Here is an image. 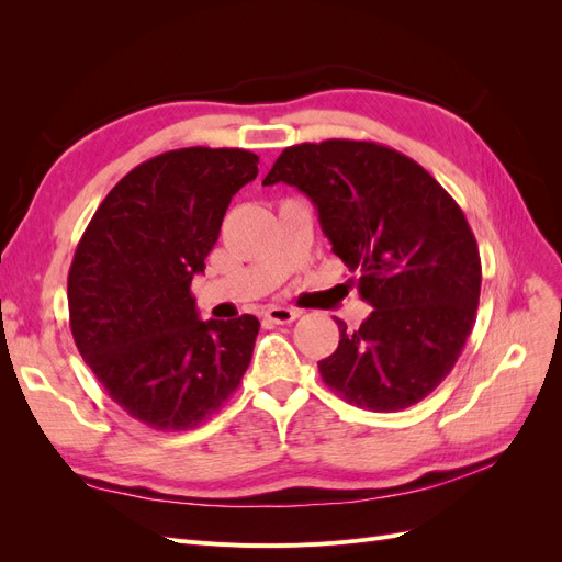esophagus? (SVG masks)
Segmentation results:
<instances>
[{
    "mask_svg": "<svg viewBox=\"0 0 562 562\" xmlns=\"http://www.w3.org/2000/svg\"><path fill=\"white\" fill-rule=\"evenodd\" d=\"M300 316L297 310H288V307H269L265 310V318L271 323H279V326H285V323H293Z\"/></svg>",
    "mask_w": 562,
    "mask_h": 562,
    "instance_id": "1",
    "label": "esophagus"
}]
</instances>
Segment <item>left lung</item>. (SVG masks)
I'll return each instance as SVG.
<instances>
[{
	"mask_svg": "<svg viewBox=\"0 0 562 562\" xmlns=\"http://www.w3.org/2000/svg\"><path fill=\"white\" fill-rule=\"evenodd\" d=\"M307 194L333 252L359 274L370 316L335 318L323 382L372 413H396L448 378L473 330L481 255L457 201L401 151L368 140L285 147L262 184Z\"/></svg>",
	"mask_w": 562,
	"mask_h": 562,
	"instance_id": "1",
	"label": "left lung"
}]
</instances>
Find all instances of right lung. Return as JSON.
Returning <instances> with one entry per match:
<instances>
[{
	"mask_svg": "<svg viewBox=\"0 0 562 562\" xmlns=\"http://www.w3.org/2000/svg\"><path fill=\"white\" fill-rule=\"evenodd\" d=\"M258 164L232 147L151 157L112 187L75 250V345L110 398L151 429L199 427L248 370L260 321H201L190 285Z\"/></svg>",
	"mask_w": 562,
	"mask_h": 562,
	"instance_id": "obj_1",
	"label": "right lung"
}]
</instances>
